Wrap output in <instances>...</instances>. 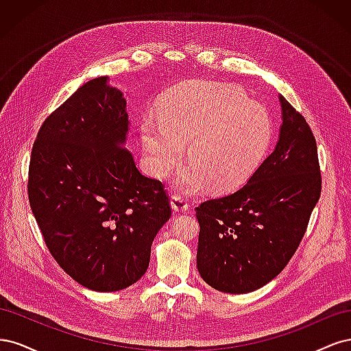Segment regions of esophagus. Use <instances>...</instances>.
Instances as JSON below:
<instances>
[{
	"instance_id": "esophagus-1",
	"label": "esophagus",
	"mask_w": 351,
	"mask_h": 351,
	"mask_svg": "<svg viewBox=\"0 0 351 351\" xmlns=\"http://www.w3.org/2000/svg\"><path fill=\"white\" fill-rule=\"evenodd\" d=\"M171 208L176 212H180V214H183V212L189 210V204L184 197H182L180 195H174L171 196Z\"/></svg>"
}]
</instances>
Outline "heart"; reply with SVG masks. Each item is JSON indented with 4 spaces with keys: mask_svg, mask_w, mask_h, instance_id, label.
Listing matches in <instances>:
<instances>
[{
    "mask_svg": "<svg viewBox=\"0 0 351 351\" xmlns=\"http://www.w3.org/2000/svg\"><path fill=\"white\" fill-rule=\"evenodd\" d=\"M141 139L154 176L171 171L189 145L190 165L178 173L177 187L196 193L208 183L226 190L256 171L271 141V119L236 89L193 83L168 95L158 115H145Z\"/></svg>",
    "mask_w": 351,
    "mask_h": 351,
    "instance_id": "1",
    "label": "heart"
}]
</instances>
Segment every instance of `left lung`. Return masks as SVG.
Listing matches in <instances>:
<instances>
[{"label":"left lung","mask_w":351,"mask_h":351,"mask_svg":"<svg viewBox=\"0 0 351 351\" xmlns=\"http://www.w3.org/2000/svg\"><path fill=\"white\" fill-rule=\"evenodd\" d=\"M275 149L236 192L204 202L197 271L212 289L244 294L285 268L321 196L316 142L304 117L282 95Z\"/></svg>","instance_id":"1"}]
</instances>
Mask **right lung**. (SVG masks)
<instances>
[{
    "instance_id": "add662e5",
    "label": "right lung",
    "mask_w": 351,
    "mask_h": 351,
    "mask_svg": "<svg viewBox=\"0 0 351 351\" xmlns=\"http://www.w3.org/2000/svg\"><path fill=\"white\" fill-rule=\"evenodd\" d=\"M130 120L110 77L92 79L42 124L29 165V202L52 256L89 290L120 291L149 267L171 217L158 180L125 149Z\"/></svg>"
}]
</instances>
